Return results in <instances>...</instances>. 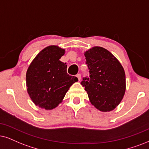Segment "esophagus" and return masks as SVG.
<instances>
[{"instance_id": "obj_1", "label": "esophagus", "mask_w": 149, "mask_h": 149, "mask_svg": "<svg viewBox=\"0 0 149 149\" xmlns=\"http://www.w3.org/2000/svg\"><path fill=\"white\" fill-rule=\"evenodd\" d=\"M76 77H77V78H78V80L80 81V79H81V74H80V73H78V74L76 75Z\"/></svg>"}]
</instances>
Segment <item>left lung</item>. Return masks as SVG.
<instances>
[{
    "mask_svg": "<svg viewBox=\"0 0 149 149\" xmlns=\"http://www.w3.org/2000/svg\"><path fill=\"white\" fill-rule=\"evenodd\" d=\"M84 56L89 76L84 77L81 84L95 108L103 112L113 110L125 93L123 67L111 53L100 47L86 51Z\"/></svg>",
    "mask_w": 149,
    "mask_h": 149,
    "instance_id": "8db88e82",
    "label": "left lung"
}]
</instances>
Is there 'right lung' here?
Segmentation results:
<instances>
[{"instance_id": "add662e5", "label": "right lung", "mask_w": 149, "mask_h": 149, "mask_svg": "<svg viewBox=\"0 0 149 149\" xmlns=\"http://www.w3.org/2000/svg\"><path fill=\"white\" fill-rule=\"evenodd\" d=\"M65 49L49 46L39 53L30 64L26 73L27 92L33 103L51 110L61 102L76 76L67 73V66L60 61Z\"/></svg>"}]
</instances>
